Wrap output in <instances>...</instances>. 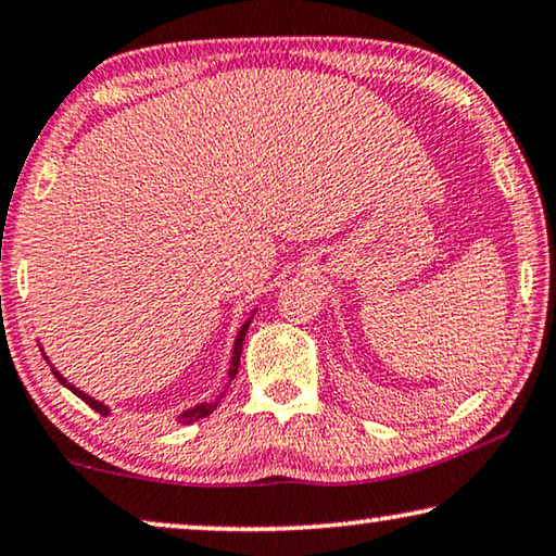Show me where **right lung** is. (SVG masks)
<instances>
[{
  "mask_svg": "<svg viewBox=\"0 0 556 556\" xmlns=\"http://www.w3.org/2000/svg\"><path fill=\"white\" fill-rule=\"evenodd\" d=\"M254 317V315H252ZM252 317L247 319L244 325H241V330H239V334H237V342H233V355H231V367H229V380H233L237 378V370H239V355H241V345H244V334H247V330H249V325H252ZM45 359H47V355H45ZM47 363H50V359H47ZM52 367V365H50ZM52 375L54 378H58L62 386L65 388H70L73 390V393L80 397V401H85L90 405L92 410L96 413H100V416H108V413H111V408H108V405H103L100 401H96V397H90L88 393H83L80 388H75V386H70V382L62 378V375L54 370L52 367ZM224 395V393H222ZM222 395L216 397V401H211V403H199V405H193V408H189V410H184L181 416H178V424H193V420H199V418H206V416H211V413L216 410V405H218V401H222Z\"/></svg>",
  "mask_w": 556,
  "mask_h": 556,
  "instance_id": "add662e5",
  "label": "right lung"
}]
</instances>
